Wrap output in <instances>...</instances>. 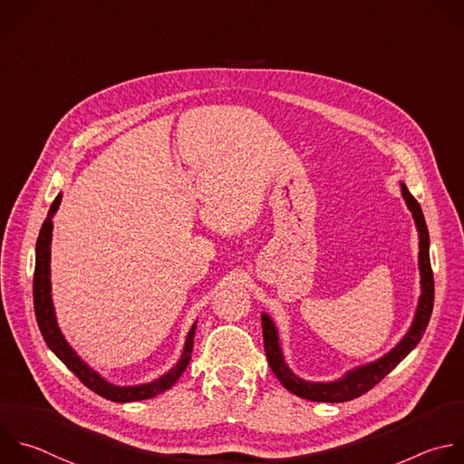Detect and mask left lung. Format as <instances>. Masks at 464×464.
Masks as SVG:
<instances>
[{
  "label": "left lung",
  "mask_w": 464,
  "mask_h": 464,
  "mask_svg": "<svg viewBox=\"0 0 464 464\" xmlns=\"http://www.w3.org/2000/svg\"><path fill=\"white\" fill-rule=\"evenodd\" d=\"M402 197L413 215V220L417 224L419 229V269H420V300L417 305V314H415V321L413 326L410 328V332L406 334V337L399 343V346H395L388 355H384L382 359H379L373 364L357 368L355 372L348 373L343 381L337 382H307L298 379L296 375H293L289 372V368L285 366L282 353H280V346H278V337H276V330L271 323V319L264 314L262 315V337H264V350L267 355V362L273 370V373L276 375V379L295 395L307 399V401H319V402H346L352 399L361 397L362 393L370 392L375 384H379L422 339L426 326L430 323L431 317V310H433V271H431V264H430V237H428V227L420 211L419 202L411 197V193L406 189V186L402 184Z\"/></svg>",
  "instance_id": "1"
}]
</instances>
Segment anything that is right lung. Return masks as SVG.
<instances>
[{"instance_id":"add662e5","label":"right lung","mask_w":464,"mask_h":464,"mask_svg":"<svg viewBox=\"0 0 464 464\" xmlns=\"http://www.w3.org/2000/svg\"><path fill=\"white\" fill-rule=\"evenodd\" d=\"M62 202V195H58L49 209V215L40 229V237L36 242V267H34V282H33V296H34V314H36V321L40 326V332L44 335V341L47 343V346L54 352V355L94 393L114 401V402H130V401H141V399H150L157 397L159 393L169 390L179 377L184 373V370L188 368L189 361H191V353H193V339H195V326L191 328L188 341H186V348L182 353V359L179 361V364L166 373L164 377H160L159 381L149 382V384H141V386H132V388H118L112 386L109 382H105L98 373H94L72 350L71 346L65 343V339L62 337L58 324H56V317H54V310H53V300H51V278H49V260H51V233H53V217L58 209Z\"/></svg>"}]
</instances>
